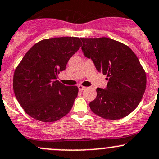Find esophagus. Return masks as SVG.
I'll return each instance as SVG.
<instances>
[{"mask_svg":"<svg viewBox=\"0 0 159 159\" xmlns=\"http://www.w3.org/2000/svg\"><path fill=\"white\" fill-rule=\"evenodd\" d=\"M78 89H79V90H85L86 89V87H84L82 85H78Z\"/></svg>","mask_w":159,"mask_h":159,"instance_id":"esophagus-1","label":"esophagus"}]
</instances>
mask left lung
<instances>
[{"label": "left lung", "instance_id": "left-lung-1", "mask_svg": "<svg viewBox=\"0 0 159 159\" xmlns=\"http://www.w3.org/2000/svg\"><path fill=\"white\" fill-rule=\"evenodd\" d=\"M85 57L109 80L106 89L97 88L90 108L104 119L125 118L140 102L146 87V71L128 46L109 38H81Z\"/></svg>", "mask_w": 159, "mask_h": 159}]
</instances>
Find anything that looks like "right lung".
<instances>
[{"label": "right lung", "instance_id": "right-lung-1", "mask_svg": "<svg viewBox=\"0 0 159 159\" xmlns=\"http://www.w3.org/2000/svg\"><path fill=\"white\" fill-rule=\"evenodd\" d=\"M81 44L76 37L48 38L25 54L15 69L13 88L20 105L31 118L50 123L70 111L78 88L56 79Z\"/></svg>", "mask_w": 159, "mask_h": 159}]
</instances>
